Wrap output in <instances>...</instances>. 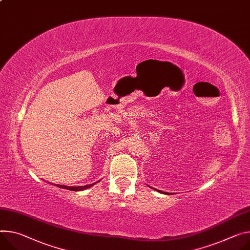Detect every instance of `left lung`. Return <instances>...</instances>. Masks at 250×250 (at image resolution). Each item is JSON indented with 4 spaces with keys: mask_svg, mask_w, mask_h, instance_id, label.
Listing matches in <instances>:
<instances>
[{
    "mask_svg": "<svg viewBox=\"0 0 250 250\" xmlns=\"http://www.w3.org/2000/svg\"><path fill=\"white\" fill-rule=\"evenodd\" d=\"M150 188V187H149ZM156 191H160V192H162V193H166V194H169V193H167V192H164V191H162V190H158V189H155Z\"/></svg>",
    "mask_w": 250,
    "mask_h": 250,
    "instance_id": "1",
    "label": "left lung"
}]
</instances>
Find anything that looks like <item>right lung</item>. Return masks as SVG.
<instances>
[{"mask_svg": "<svg viewBox=\"0 0 250 250\" xmlns=\"http://www.w3.org/2000/svg\"><path fill=\"white\" fill-rule=\"evenodd\" d=\"M100 180H98L97 183H99ZM97 183H94L92 185H87V186H83V187H66V186H60V185H57V187L59 188H64V189H70V190H74V191H80V190H84L90 187H93L94 185H96Z\"/></svg>", "mask_w": 250, "mask_h": 250, "instance_id": "obj_1", "label": "right lung"}]
</instances>
